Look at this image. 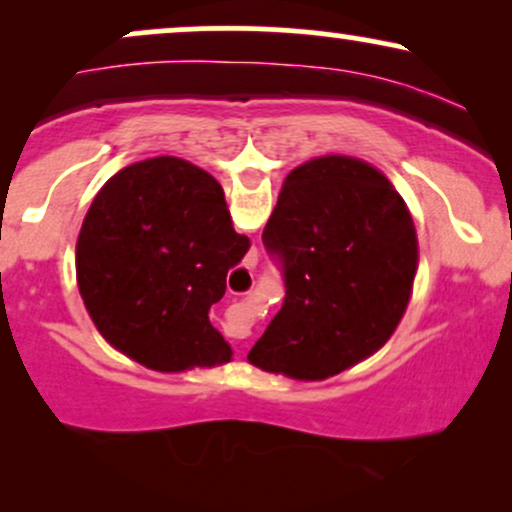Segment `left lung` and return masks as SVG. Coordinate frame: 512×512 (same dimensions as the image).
<instances>
[{
	"instance_id": "left-lung-1",
	"label": "left lung",
	"mask_w": 512,
	"mask_h": 512,
	"mask_svg": "<svg viewBox=\"0 0 512 512\" xmlns=\"http://www.w3.org/2000/svg\"><path fill=\"white\" fill-rule=\"evenodd\" d=\"M262 243L284 264L286 298L252 366L327 380L366 361L402 322L419 238L390 178L356 156L310 158L286 175Z\"/></svg>"
}]
</instances>
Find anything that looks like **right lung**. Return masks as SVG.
<instances>
[{
	"mask_svg": "<svg viewBox=\"0 0 512 512\" xmlns=\"http://www.w3.org/2000/svg\"><path fill=\"white\" fill-rule=\"evenodd\" d=\"M248 248L207 170L144 158L93 197L76 238V284L96 330L127 358L158 373L214 368L233 349L209 308Z\"/></svg>",
	"mask_w": 512,
	"mask_h": 512,
	"instance_id": "add662e5",
	"label": "right lung"
}]
</instances>
